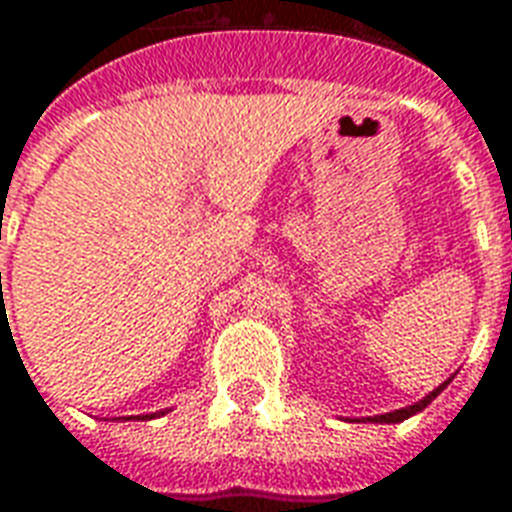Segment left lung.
<instances>
[{
	"label": "left lung",
	"mask_w": 512,
	"mask_h": 512,
	"mask_svg": "<svg viewBox=\"0 0 512 512\" xmlns=\"http://www.w3.org/2000/svg\"><path fill=\"white\" fill-rule=\"evenodd\" d=\"M447 384H450V381H444V384H441V386H436V389H433V392H430V395L422 397V400H419V403H414V406L397 408V411H389V414H378V417H367V419H370V422H403V419L414 417V414H417V411H422V408L428 406L430 400H433V397L439 395L441 389H444V386H447Z\"/></svg>",
	"instance_id": "left-lung-1"
}]
</instances>
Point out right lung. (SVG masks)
Masks as SVG:
<instances>
[{
    "label": "right lung",
    "mask_w": 512,
    "mask_h": 512,
    "mask_svg": "<svg viewBox=\"0 0 512 512\" xmlns=\"http://www.w3.org/2000/svg\"><path fill=\"white\" fill-rule=\"evenodd\" d=\"M158 414H164V411H158ZM153 417H156V414H139L136 419H153ZM128 419H134V417H128Z\"/></svg>",
    "instance_id": "obj_1"
}]
</instances>
